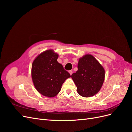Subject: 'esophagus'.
Wrapping results in <instances>:
<instances>
[{
  "instance_id": "esophagus-1",
  "label": "esophagus",
  "mask_w": 132,
  "mask_h": 132,
  "mask_svg": "<svg viewBox=\"0 0 132 132\" xmlns=\"http://www.w3.org/2000/svg\"><path fill=\"white\" fill-rule=\"evenodd\" d=\"M69 73L70 74V75H71V74H72V73H73V71L72 70H69Z\"/></svg>"
}]
</instances>
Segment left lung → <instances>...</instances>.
<instances>
[{"label": "left lung", "mask_w": 132, "mask_h": 132, "mask_svg": "<svg viewBox=\"0 0 132 132\" xmlns=\"http://www.w3.org/2000/svg\"><path fill=\"white\" fill-rule=\"evenodd\" d=\"M78 71L71 75L81 96L89 97L100 90L105 79V70L93 55L86 54L79 60Z\"/></svg>", "instance_id": "left-lung-1"}]
</instances>
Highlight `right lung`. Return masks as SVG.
<instances>
[{"mask_svg": "<svg viewBox=\"0 0 132 132\" xmlns=\"http://www.w3.org/2000/svg\"><path fill=\"white\" fill-rule=\"evenodd\" d=\"M58 55L47 50L38 55L32 65L31 75L35 87L45 96L53 97L61 90L70 74L57 62Z\"/></svg>", "mask_w": 132, "mask_h": 132, "instance_id": "obj_1", "label": "right lung"}]
</instances>
